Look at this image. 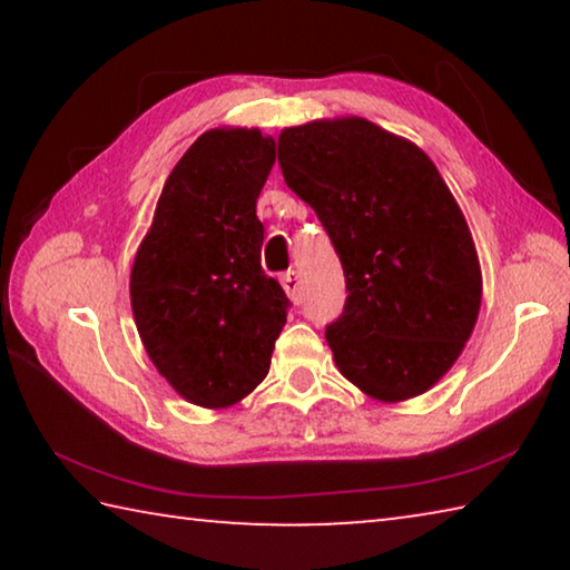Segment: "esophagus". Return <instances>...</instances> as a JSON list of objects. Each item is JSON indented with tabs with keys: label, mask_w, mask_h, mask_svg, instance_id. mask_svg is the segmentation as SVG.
<instances>
[{
	"label": "esophagus",
	"mask_w": 570,
	"mask_h": 570,
	"mask_svg": "<svg viewBox=\"0 0 570 570\" xmlns=\"http://www.w3.org/2000/svg\"><path fill=\"white\" fill-rule=\"evenodd\" d=\"M282 284H284V288H286V294L292 296V302L294 304H298L302 302V276H298V272H286L284 276H282Z\"/></svg>",
	"instance_id": "esophagus-1"
}]
</instances>
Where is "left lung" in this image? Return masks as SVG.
I'll use <instances>...</instances> for the list:
<instances>
[{
    "label": "left lung",
    "mask_w": 570,
    "mask_h": 570,
    "mask_svg": "<svg viewBox=\"0 0 570 570\" xmlns=\"http://www.w3.org/2000/svg\"><path fill=\"white\" fill-rule=\"evenodd\" d=\"M286 186L314 208L346 296L326 342L364 394L402 402L445 374L478 322L482 276L470 228L414 142L364 118L278 135Z\"/></svg>",
    "instance_id": "obj_1"
}]
</instances>
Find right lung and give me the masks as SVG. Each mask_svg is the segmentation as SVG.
Returning <instances> with one entry per match:
<instances>
[{
	"mask_svg": "<svg viewBox=\"0 0 570 570\" xmlns=\"http://www.w3.org/2000/svg\"><path fill=\"white\" fill-rule=\"evenodd\" d=\"M258 130H208L163 186L130 274L138 334L180 397L218 410L268 374L286 324L282 284L262 268L256 198L274 168Z\"/></svg>",
	"mask_w": 570,
	"mask_h": 570,
	"instance_id": "right-lung-1",
	"label": "right lung"
}]
</instances>
